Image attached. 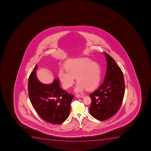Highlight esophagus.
<instances>
[{"mask_svg": "<svg viewBox=\"0 0 151 151\" xmlns=\"http://www.w3.org/2000/svg\"><path fill=\"white\" fill-rule=\"evenodd\" d=\"M76 98H82L84 97V95H76Z\"/></svg>", "mask_w": 151, "mask_h": 151, "instance_id": "obj_1", "label": "esophagus"}]
</instances>
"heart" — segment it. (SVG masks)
<instances>
[{
  "mask_svg": "<svg viewBox=\"0 0 151 151\" xmlns=\"http://www.w3.org/2000/svg\"><path fill=\"white\" fill-rule=\"evenodd\" d=\"M66 70L61 68L59 76L63 88L69 89L78 82L75 87L76 92H81L86 88L93 90L98 87L101 80L99 65L88 58L70 60L65 63Z\"/></svg>",
  "mask_w": 151,
  "mask_h": 151,
  "instance_id": "b5f03b06",
  "label": "heart"
}]
</instances>
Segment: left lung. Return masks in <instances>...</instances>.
<instances>
[{
  "label": "left lung",
  "mask_w": 151,
  "mask_h": 151,
  "mask_svg": "<svg viewBox=\"0 0 151 151\" xmlns=\"http://www.w3.org/2000/svg\"><path fill=\"white\" fill-rule=\"evenodd\" d=\"M104 54L107 67L104 83L89 95L92 100L90 114L100 121L109 119L118 112L125 93L123 73L109 55L106 52Z\"/></svg>",
  "instance_id": "1"
}]
</instances>
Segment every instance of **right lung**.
Returning <instances> with one entry per match:
<instances>
[{"label":"right lung","instance_id":"1","mask_svg":"<svg viewBox=\"0 0 151 151\" xmlns=\"http://www.w3.org/2000/svg\"><path fill=\"white\" fill-rule=\"evenodd\" d=\"M37 67L36 65L28 81L31 103L42 119L51 124H61L68 117L74 96L60 88L58 78L50 84L40 82L36 75Z\"/></svg>","mask_w":151,"mask_h":151}]
</instances>
